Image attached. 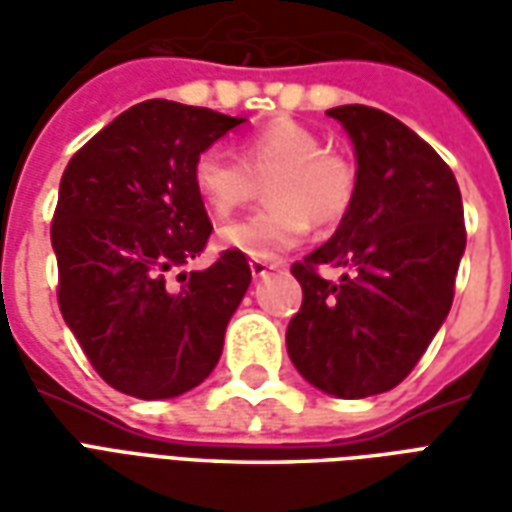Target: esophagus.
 I'll return each instance as SVG.
<instances>
[{
	"instance_id": "obj_1",
	"label": "esophagus",
	"mask_w": 512,
	"mask_h": 512,
	"mask_svg": "<svg viewBox=\"0 0 512 512\" xmlns=\"http://www.w3.org/2000/svg\"><path fill=\"white\" fill-rule=\"evenodd\" d=\"M249 268H252V277H266L268 271L279 268V263H263V260H252V263H249Z\"/></svg>"
}]
</instances>
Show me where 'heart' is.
I'll return each mask as SVG.
<instances>
[{
    "label": "heart",
    "mask_w": 512,
    "mask_h": 512,
    "mask_svg": "<svg viewBox=\"0 0 512 512\" xmlns=\"http://www.w3.org/2000/svg\"><path fill=\"white\" fill-rule=\"evenodd\" d=\"M194 189L219 219L244 208L266 183L263 211L222 227V244L255 260H277L299 246L312 222H340L356 194V169L321 134L293 120H271L241 145V161L216 147L191 167Z\"/></svg>",
    "instance_id": "b5f03b06"
}]
</instances>
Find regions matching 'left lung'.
Instances as JSON below:
<instances>
[{"label":"left lung","instance_id":"1","mask_svg":"<svg viewBox=\"0 0 512 512\" xmlns=\"http://www.w3.org/2000/svg\"><path fill=\"white\" fill-rule=\"evenodd\" d=\"M356 150V194L337 233L293 263L304 299L288 326L301 376L334 397L395 389L447 318L466 249L458 180L444 158L381 109L334 106ZM321 265L346 274L329 283Z\"/></svg>","mask_w":512,"mask_h":512}]
</instances>
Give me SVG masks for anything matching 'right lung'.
<instances>
[{"mask_svg":"<svg viewBox=\"0 0 512 512\" xmlns=\"http://www.w3.org/2000/svg\"><path fill=\"white\" fill-rule=\"evenodd\" d=\"M241 123L205 106L142 101L62 172L51 222L60 312L95 373L123 395L178 397L222 356L252 282L246 257L227 249L205 271L169 274L213 230L191 180L194 158Z\"/></svg>","mask_w":512,"mask_h":512,"instance_id":"1","label":"right lung"}]
</instances>
